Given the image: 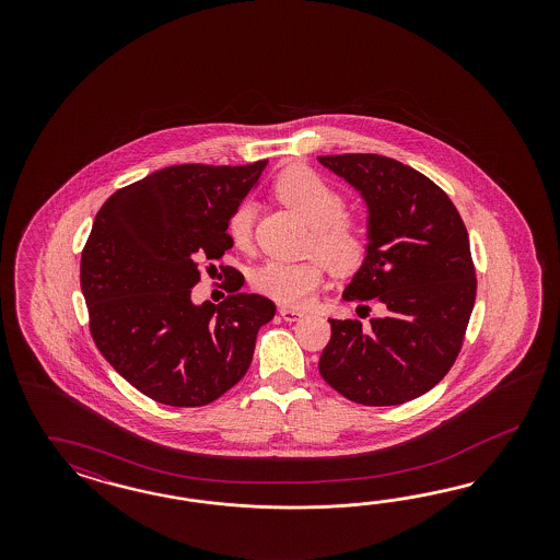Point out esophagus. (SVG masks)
I'll return each mask as SVG.
<instances>
[{
	"label": "esophagus",
	"mask_w": 560,
	"mask_h": 560,
	"mask_svg": "<svg viewBox=\"0 0 560 560\" xmlns=\"http://www.w3.org/2000/svg\"><path fill=\"white\" fill-rule=\"evenodd\" d=\"M279 314H281L283 320H288V323H298V320L304 316L302 310H293V307H285V305L279 307Z\"/></svg>",
	"instance_id": "esophagus-1"
}]
</instances>
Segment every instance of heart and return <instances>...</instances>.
<instances>
[{"label": "heart", "mask_w": 560, "mask_h": 560, "mask_svg": "<svg viewBox=\"0 0 560 560\" xmlns=\"http://www.w3.org/2000/svg\"><path fill=\"white\" fill-rule=\"evenodd\" d=\"M277 197L312 225L310 244L332 267L349 269L365 250V234L359 221L342 213L345 197L314 170L289 168L275 183ZM256 205L246 199L228 220V236L240 250L250 248ZM324 269L318 260L285 262L269 260L255 272V288L285 305H307L323 288Z\"/></svg>", "instance_id": "heart-1"}]
</instances>
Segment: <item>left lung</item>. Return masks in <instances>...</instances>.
<instances>
[{"label":"left lung","mask_w":560,"mask_h":560,"mask_svg":"<svg viewBox=\"0 0 560 560\" xmlns=\"http://www.w3.org/2000/svg\"><path fill=\"white\" fill-rule=\"evenodd\" d=\"M368 207L365 256L345 302L375 300L384 316L328 320L318 370L345 398L365 407L402 405L431 390L454 365L475 307L466 225L424 174L375 153L320 155Z\"/></svg>","instance_id":"obj_1"}]
</instances>
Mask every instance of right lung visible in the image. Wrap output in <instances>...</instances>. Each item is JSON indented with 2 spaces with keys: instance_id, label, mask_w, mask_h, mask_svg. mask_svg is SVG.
<instances>
[{
  "instance_id": "right-lung-1",
  "label": "right lung",
  "mask_w": 560,
  "mask_h": 560,
  "mask_svg": "<svg viewBox=\"0 0 560 560\" xmlns=\"http://www.w3.org/2000/svg\"><path fill=\"white\" fill-rule=\"evenodd\" d=\"M267 164L158 170L96 213L80 269L90 332L117 373L155 402L220 398L248 372L256 332L275 316L269 298L237 291L240 272L221 304L190 298L205 262L234 246L228 220Z\"/></svg>"
}]
</instances>
